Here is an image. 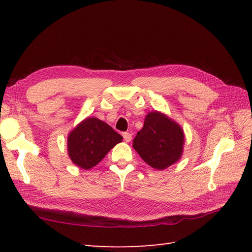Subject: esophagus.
I'll return each mask as SVG.
<instances>
[{
  "label": "esophagus",
  "instance_id": "obj_1",
  "mask_svg": "<svg viewBox=\"0 0 252 252\" xmlns=\"http://www.w3.org/2000/svg\"><path fill=\"white\" fill-rule=\"evenodd\" d=\"M122 136H123V140H125L126 142H130L132 140V134L129 132L122 133Z\"/></svg>",
  "mask_w": 252,
  "mask_h": 252
}]
</instances>
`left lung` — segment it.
<instances>
[{"instance_id": "1", "label": "left lung", "mask_w": 252, "mask_h": 252, "mask_svg": "<svg viewBox=\"0 0 252 252\" xmlns=\"http://www.w3.org/2000/svg\"><path fill=\"white\" fill-rule=\"evenodd\" d=\"M183 145V129L159 111L147 114L143 129L133 140V148L141 158L157 170H163L178 161Z\"/></svg>"}]
</instances>
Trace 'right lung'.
<instances>
[{
    "label": "right lung",
    "mask_w": 252,
    "mask_h": 252,
    "mask_svg": "<svg viewBox=\"0 0 252 252\" xmlns=\"http://www.w3.org/2000/svg\"><path fill=\"white\" fill-rule=\"evenodd\" d=\"M122 136L97 118H87L68 135V155L78 167L89 170L100 162Z\"/></svg>",
    "instance_id": "obj_1"
}]
</instances>
